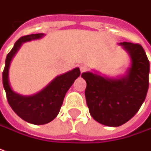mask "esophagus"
I'll use <instances>...</instances> for the list:
<instances>
[{"instance_id": "34e87169", "label": "esophagus", "mask_w": 151, "mask_h": 151, "mask_svg": "<svg viewBox=\"0 0 151 151\" xmlns=\"http://www.w3.org/2000/svg\"><path fill=\"white\" fill-rule=\"evenodd\" d=\"M88 70V66L86 65H80V70H81V72H85V71H86Z\"/></svg>"}]
</instances>
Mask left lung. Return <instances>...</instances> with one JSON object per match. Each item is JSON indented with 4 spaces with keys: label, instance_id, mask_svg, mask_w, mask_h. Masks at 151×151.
<instances>
[{
    "label": "left lung",
    "instance_id": "1",
    "mask_svg": "<svg viewBox=\"0 0 151 151\" xmlns=\"http://www.w3.org/2000/svg\"><path fill=\"white\" fill-rule=\"evenodd\" d=\"M130 57L131 65L126 76L108 78L84 72L86 81L85 96L91 117L109 127H118L131 119L145 99L149 88L150 62L139 44L120 43Z\"/></svg>",
    "mask_w": 151,
    "mask_h": 151
}]
</instances>
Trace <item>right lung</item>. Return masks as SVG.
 <instances>
[{
	"instance_id": "add662e5",
	"label": "right lung",
	"mask_w": 151,
	"mask_h": 151,
	"mask_svg": "<svg viewBox=\"0 0 151 151\" xmlns=\"http://www.w3.org/2000/svg\"><path fill=\"white\" fill-rule=\"evenodd\" d=\"M44 33L30 34L20 38L6 56L2 73L3 86L11 107L21 119L32 124H45L56 118L60 110L67 91L81 75L79 68H75L55 78L41 91L32 96H22L12 89L9 82V67L11 61L22 43L38 39Z\"/></svg>"
}]
</instances>
